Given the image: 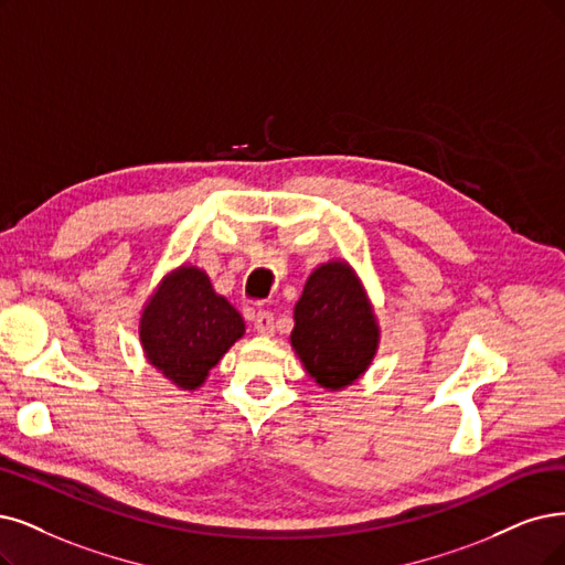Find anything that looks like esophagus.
<instances>
[{"mask_svg": "<svg viewBox=\"0 0 565 565\" xmlns=\"http://www.w3.org/2000/svg\"><path fill=\"white\" fill-rule=\"evenodd\" d=\"M250 321H254V328L260 332V335H271V332H275V315H271V311H267V309L254 311Z\"/></svg>", "mask_w": 565, "mask_h": 565, "instance_id": "obj_1", "label": "esophagus"}]
</instances>
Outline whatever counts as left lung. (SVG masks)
Masks as SVG:
<instances>
[{
	"label": "left lung",
	"mask_w": 565,
	"mask_h": 565,
	"mask_svg": "<svg viewBox=\"0 0 565 565\" xmlns=\"http://www.w3.org/2000/svg\"><path fill=\"white\" fill-rule=\"evenodd\" d=\"M380 328L365 290L347 263H326L309 275L290 332L305 370L323 388L356 382L374 359Z\"/></svg>",
	"instance_id": "left-lung-1"
}]
</instances>
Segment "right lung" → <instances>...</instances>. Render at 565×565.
I'll list each match as a JSON object with an SVG mask.
<instances>
[{"instance_id": "right-lung-1", "label": "right lung", "mask_w": 565, "mask_h": 565, "mask_svg": "<svg viewBox=\"0 0 565 565\" xmlns=\"http://www.w3.org/2000/svg\"><path fill=\"white\" fill-rule=\"evenodd\" d=\"M242 335L239 311L214 294L212 281L198 267H179L164 277L139 323L149 363L191 391Z\"/></svg>"}]
</instances>
